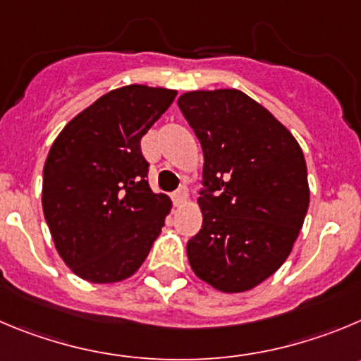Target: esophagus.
<instances>
[{
  "label": "esophagus",
  "instance_id": "1",
  "mask_svg": "<svg viewBox=\"0 0 361 361\" xmlns=\"http://www.w3.org/2000/svg\"><path fill=\"white\" fill-rule=\"evenodd\" d=\"M187 197H188L187 187H180L176 192H174L173 200H174V203H176V204H183L185 201H187Z\"/></svg>",
  "mask_w": 361,
  "mask_h": 361
}]
</instances>
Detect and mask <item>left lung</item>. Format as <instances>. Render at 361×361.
<instances>
[{
    "instance_id": "8db88e82",
    "label": "left lung",
    "mask_w": 361,
    "mask_h": 361,
    "mask_svg": "<svg viewBox=\"0 0 361 361\" xmlns=\"http://www.w3.org/2000/svg\"><path fill=\"white\" fill-rule=\"evenodd\" d=\"M204 154L200 233L187 242L197 278L245 292L287 260L310 204L298 140L260 103L235 89L178 99Z\"/></svg>"
}]
</instances>
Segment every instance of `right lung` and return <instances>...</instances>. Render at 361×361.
Here are the masks:
<instances>
[{"instance_id": "1", "label": "right lung", "mask_w": 361, "mask_h": 361, "mask_svg": "<svg viewBox=\"0 0 361 361\" xmlns=\"http://www.w3.org/2000/svg\"><path fill=\"white\" fill-rule=\"evenodd\" d=\"M176 90H110L66 124L44 164L42 210L67 267L92 283L130 278L160 235L171 200L147 183L140 139Z\"/></svg>"}]
</instances>
